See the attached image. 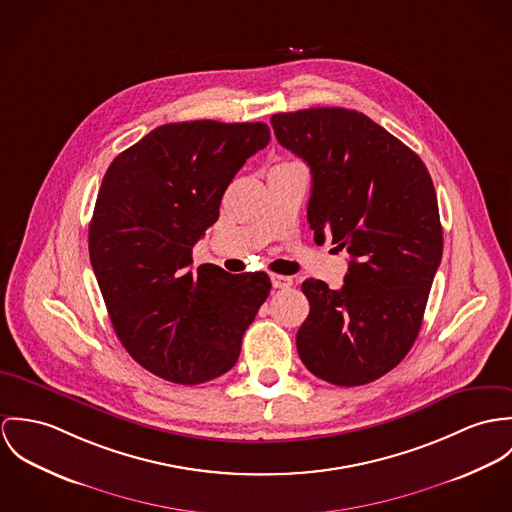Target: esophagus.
I'll list each match as a JSON object with an SVG mask.
<instances>
[{
	"mask_svg": "<svg viewBox=\"0 0 512 512\" xmlns=\"http://www.w3.org/2000/svg\"><path fill=\"white\" fill-rule=\"evenodd\" d=\"M271 283L275 288H290L292 286V279L284 277V275H271Z\"/></svg>",
	"mask_w": 512,
	"mask_h": 512,
	"instance_id": "1",
	"label": "esophagus"
}]
</instances>
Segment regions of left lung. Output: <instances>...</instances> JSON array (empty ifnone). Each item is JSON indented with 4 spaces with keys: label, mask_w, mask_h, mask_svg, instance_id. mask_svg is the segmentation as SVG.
Returning a JSON list of instances; mask_svg holds the SVG:
<instances>
[{
    "label": "left lung",
    "mask_w": 512,
    "mask_h": 512,
    "mask_svg": "<svg viewBox=\"0 0 512 512\" xmlns=\"http://www.w3.org/2000/svg\"><path fill=\"white\" fill-rule=\"evenodd\" d=\"M271 123L312 172L316 243L332 235L351 257L340 290L302 283L310 314L298 355L332 385H367L397 367L422 326L444 249L434 182L412 149L355 110L310 108Z\"/></svg>",
    "instance_id": "obj_1"
}]
</instances>
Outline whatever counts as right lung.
<instances>
[{
	"mask_svg": "<svg viewBox=\"0 0 512 512\" xmlns=\"http://www.w3.org/2000/svg\"><path fill=\"white\" fill-rule=\"evenodd\" d=\"M269 139L265 123H167L119 153L102 180L92 269L117 338L161 379L200 385L228 373L271 292L267 273L192 271V247L220 218L229 182Z\"/></svg>",
	"mask_w": 512,
	"mask_h": 512,
	"instance_id": "1",
	"label": "right lung"
}]
</instances>
